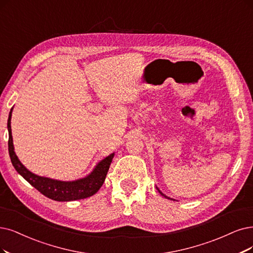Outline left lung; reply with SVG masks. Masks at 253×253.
<instances>
[{"label": "left lung", "mask_w": 253, "mask_h": 253, "mask_svg": "<svg viewBox=\"0 0 253 253\" xmlns=\"http://www.w3.org/2000/svg\"><path fill=\"white\" fill-rule=\"evenodd\" d=\"M156 189H157V191H158V192H160V194H161L162 196H164V197H165V198H167V199H170V200H174V199H172V198H170V197H168V196H166L165 194H163V193H162V192L160 191V189H158V188H157V186H156Z\"/></svg>", "instance_id": "8db88e82"}]
</instances>
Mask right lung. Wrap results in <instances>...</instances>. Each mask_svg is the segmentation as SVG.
Masks as SVG:
<instances>
[{
    "label": "right lung",
    "instance_id": "obj_1",
    "mask_svg": "<svg viewBox=\"0 0 253 253\" xmlns=\"http://www.w3.org/2000/svg\"><path fill=\"white\" fill-rule=\"evenodd\" d=\"M12 109L9 112L7 128L9 133V141H8V150L9 156H10L11 163L14 167L16 172L22 175L24 178L29 182L32 186L41 192L45 197H48L55 201H74L80 200L90 197L95 195L104 182L106 175L111 164L112 158L115 156V153H111L105 158L100 161L96 167L93 168L92 171L85 177L80 179H76L73 181H62L57 179H52L49 177H43L36 175L29 171L27 168L18 160L14 152L12 132H11V116Z\"/></svg>",
    "mask_w": 253,
    "mask_h": 253
}]
</instances>
